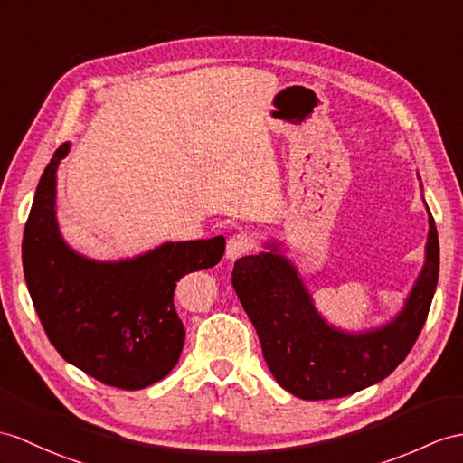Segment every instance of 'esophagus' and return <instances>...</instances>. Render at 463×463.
<instances>
[{"label": "esophagus", "mask_w": 463, "mask_h": 463, "mask_svg": "<svg viewBox=\"0 0 463 463\" xmlns=\"http://www.w3.org/2000/svg\"><path fill=\"white\" fill-rule=\"evenodd\" d=\"M253 247L250 235L247 233H233L232 238L228 240V245H225V257L230 259V261H235V259H240L241 255L250 253V250Z\"/></svg>", "instance_id": "1"}]
</instances>
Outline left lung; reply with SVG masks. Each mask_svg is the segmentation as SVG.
Returning <instances> with one entry per match:
<instances>
[{
	"instance_id": "1",
	"label": "left lung",
	"mask_w": 463,
	"mask_h": 463,
	"mask_svg": "<svg viewBox=\"0 0 463 463\" xmlns=\"http://www.w3.org/2000/svg\"><path fill=\"white\" fill-rule=\"evenodd\" d=\"M263 245L265 251L235 261L232 283L280 387L304 401L345 397L383 381L409 355L438 285L439 245L430 210L424 265L401 310L359 332L324 318L283 243L267 240Z\"/></svg>"
}]
</instances>
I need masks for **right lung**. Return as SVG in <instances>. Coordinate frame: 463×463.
I'll use <instances>...</instances> for the list:
<instances>
[{
    "label": "right lung",
    "instance_id": "obj_1",
    "mask_svg": "<svg viewBox=\"0 0 463 463\" xmlns=\"http://www.w3.org/2000/svg\"><path fill=\"white\" fill-rule=\"evenodd\" d=\"M54 151L39 180L24 232V273L44 332L66 362L106 385L137 391L165 379L184 345L175 288L186 273L220 263L225 238L165 241L126 259L86 257L56 220Z\"/></svg>",
    "mask_w": 463,
    "mask_h": 463
}]
</instances>
